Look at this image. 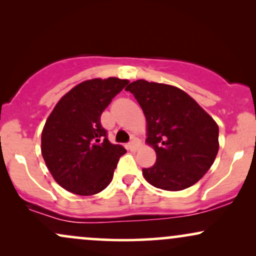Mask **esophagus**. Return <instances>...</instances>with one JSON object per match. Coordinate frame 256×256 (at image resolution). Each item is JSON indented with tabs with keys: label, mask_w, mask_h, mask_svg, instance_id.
<instances>
[{
	"label": "esophagus",
	"mask_w": 256,
	"mask_h": 256,
	"mask_svg": "<svg viewBox=\"0 0 256 256\" xmlns=\"http://www.w3.org/2000/svg\"><path fill=\"white\" fill-rule=\"evenodd\" d=\"M138 146H140V143H138V140H132L131 142L128 144V150H131V152H134V150H137Z\"/></svg>",
	"instance_id": "esophagus-1"
}]
</instances>
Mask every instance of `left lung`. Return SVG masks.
<instances>
[{"instance_id": "1", "label": "left lung", "mask_w": 256, "mask_h": 256, "mask_svg": "<svg viewBox=\"0 0 256 256\" xmlns=\"http://www.w3.org/2000/svg\"><path fill=\"white\" fill-rule=\"evenodd\" d=\"M125 90L142 107L146 142L156 152L154 166L142 170L146 180L167 192L198 183L218 154V124L192 96L173 85L140 79Z\"/></svg>"}]
</instances>
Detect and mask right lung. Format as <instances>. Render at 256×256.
Here are the masks:
<instances>
[{
	"label": "right lung",
	"instance_id": "right-lung-1",
	"mask_svg": "<svg viewBox=\"0 0 256 256\" xmlns=\"http://www.w3.org/2000/svg\"><path fill=\"white\" fill-rule=\"evenodd\" d=\"M128 79L94 78L64 94L46 119L40 150L55 182L76 195H95L108 186L126 150L112 144L101 114Z\"/></svg>",
	"mask_w": 256,
	"mask_h": 256
}]
</instances>
